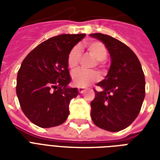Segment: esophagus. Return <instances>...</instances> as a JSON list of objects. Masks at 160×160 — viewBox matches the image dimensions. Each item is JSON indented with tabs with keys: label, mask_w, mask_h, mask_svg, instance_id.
<instances>
[{
	"label": "esophagus",
	"mask_w": 160,
	"mask_h": 160,
	"mask_svg": "<svg viewBox=\"0 0 160 160\" xmlns=\"http://www.w3.org/2000/svg\"><path fill=\"white\" fill-rule=\"evenodd\" d=\"M78 91H79V92H80V93H83L84 92L86 91V88L80 87H78Z\"/></svg>",
	"instance_id": "obj_1"
}]
</instances>
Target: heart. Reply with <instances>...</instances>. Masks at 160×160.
<instances>
[{
    "label": "heart",
    "instance_id": "1",
    "mask_svg": "<svg viewBox=\"0 0 160 160\" xmlns=\"http://www.w3.org/2000/svg\"><path fill=\"white\" fill-rule=\"evenodd\" d=\"M87 51L93 58L97 60V64L102 70H104V60L107 57V49L103 42L99 41H91L86 44ZM81 52L78 46H74L68 55L67 62L71 69H74L80 63ZM72 81L77 87H85L99 80V74L96 71L76 70L72 73Z\"/></svg>",
    "mask_w": 160,
    "mask_h": 160
}]
</instances>
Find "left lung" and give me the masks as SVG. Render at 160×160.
<instances>
[{
    "label": "left lung",
    "instance_id": "8db88e82",
    "mask_svg": "<svg viewBox=\"0 0 160 160\" xmlns=\"http://www.w3.org/2000/svg\"><path fill=\"white\" fill-rule=\"evenodd\" d=\"M90 36L104 42L111 59L107 75L97 84L103 90H94L91 117L98 128L118 132L140 113L145 98L144 73L136 55L123 42L102 33Z\"/></svg>",
    "mask_w": 160,
    "mask_h": 160
}]
</instances>
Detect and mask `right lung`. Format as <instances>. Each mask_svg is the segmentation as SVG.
<instances>
[{"mask_svg":"<svg viewBox=\"0 0 160 160\" xmlns=\"http://www.w3.org/2000/svg\"><path fill=\"white\" fill-rule=\"evenodd\" d=\"M86 34H62L50 38L26 56L17 75L16 93L21 110L40 128L62 124L69 103L79 94L71 81L67 58Z\"/></svg>","mask_w":160,"mask_h":160,"instance_id":"obj_1","label":"right lung"}]
</instances>
